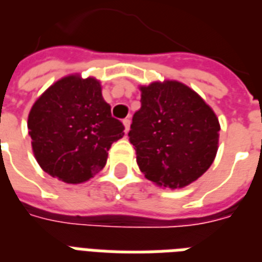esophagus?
Segmentation results:
<instances>
[{"mask_svg": "<svg viewBox=\"0 0 262 262\" xmlns=\"http://www.w3.org/2000/svg\"><path fill=\"white\" fill-rule=\"evenodd\" d=\"M123 124H124V127H125V133H128L129 124H131V120H129V119H124L123 120Z\"/></svg>", "mask_w": 262, "mask_h": 262, "instance_id": "esophagus-1", "label": "esophagus"}]
</instances>
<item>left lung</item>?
I'll list each match as a JSON object with an SVG mask.
<instances>
[{
    "instance_id": "1",
    "label": "left lung",
    "mask_w": 262,
    "mask_h": 262,
    "mask_svg": "<svg viewBox=\"0 0 262 262\" xmlns=\"http://www.w3.org/2000/svg\"><path fill=\"white\" fill-rule=\"evenodd\" d=\"M129 142L147 180L180 189L203 176L218 150L220 121L198 92L176 80L141 85Z\"/></svg>"
}]
</instances>
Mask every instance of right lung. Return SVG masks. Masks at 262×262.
Instances as JSON below:
<instances>
[{"label": "right lung", "instance_id": "obj_1", "mask_svg": "<svg viewBox=\"0 0 262 262\" xmlns=\"http://www.w3.org/2000/svg\"><path fill=\"white\" fill-rule=\"evenodd\" d=\"M37 163L66 184L86 182L105 167L124 125L112 117L101 81L70 74L38 96L27 120Z\"/></svg>", "mask_w": 262, "mask_h": 262}]
</instances>
